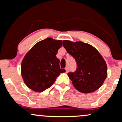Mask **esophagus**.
Masks as SVG:
<instances>
[{
	"label": "esophagus",
	"instance_id": "1",
	"mask_svg": "<svg viewBox=\"0 0 122 122\" xmlns=\"http://www.w3.org/2000/svg\"><path fill=\"white\" fill-rule=\"evenodd\" d=\"M65 70H66V72H68V68L67 67V66H66V68H65Z\"/></svg>",
	"mask_w": 122,
	"mask_h": 122
}]
</instances>
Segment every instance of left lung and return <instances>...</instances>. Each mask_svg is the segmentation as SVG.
<instances>
[{
	"label": "left lung",
	"mask_w": 122,
	"mask_h": 122,
	"mask_svg": "<svg viewBox=\"0 0 122 122\" xmlns=\"http://www.w3.org/2000/svg\"><path fill=\"white\" fill-rule=\"evenodd\" d=\"M63 46L76 61L75 71L68 73L74 87L85 93L99 88L107 77V65L98 50L81 41L64 40Z\"/></svg>",
	"instance_id": "left-lung-1"
}]
</instances>
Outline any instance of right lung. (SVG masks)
<instances>
[{"label": "right lung", "mask_w": 122, "mask_h": 122, "mask_svg": "<svg viewBox=\"0 0 122 122\" xmlns=\"http://www.w3.org/2000/svg\"><path fill=\"white\" fill-rule=\"evenodd\" d=\"M62 46L61 40L47 38L33 46L21 62V76L26 85L36 92H41L51 87L60 75L61 69L56 57Z\"/></svg>", "instance_id": "add662e5"}]
</instances>
